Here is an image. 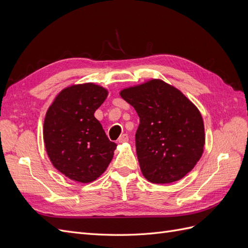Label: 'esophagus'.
Returning a JSON list of instances; mask_svg holds the SVG:
<instances>
[{"instance_id": "obj_1", "label": "esophagus", "mask_w": 248, "mask_h": 248, "mask_svg": "<svg viewBox=\"0 0 248 248\" xmlns=\"http://www.w3.org/2000/svg\"><path fill=\"white\" fill-rule=\"evenodd\" d=\"M128 140H129V137H128V134H122L121 137L119 138V142L120 144H122V142H127L128 141Z\"/></svg>"}]
</instances>
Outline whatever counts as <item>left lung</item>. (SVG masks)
<instances>
[{"label":"left lung","instance_id":"8db88e82","mask_svg":"<svg viewBox=\"0 0 248 248\" xmlns=\"http://www.w3.org/2000/svg\"><path fill=\"white\" fill-rule=\"evenodd\" d=\"M120 96L137 110V155L151 183L181 180L204 152L205 126L199 108L176 87L159 78L125 88Z\"/></svg>","mask_w":248,"mask_h":248}]
</instances>
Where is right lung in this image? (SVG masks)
<instances>
[{"mask_svg":"<svg viewBox=\"0 0 248 248\" xmlns=\"http://www.w3.org/2000/svg\"><path fill=\"white\" fill-rule=\"evenodd\" d=\"M108 90L94 82L66 87L49 106L43 124L44 146L61 174L79 183L93 182L110 163L117 144L94 116Z\"/></svg>","mask_w":248,"mask_h":248,"instance_id":"obj_1","label":"right lung"}]
</instances>
